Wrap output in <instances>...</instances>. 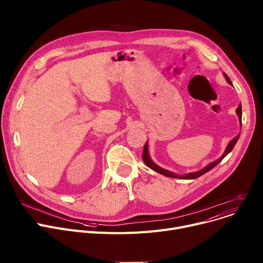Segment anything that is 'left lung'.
<instances>
[{
  "mask_svg": "<svg viewBox=\"0 0 263 263\" xmlns=\"http://www.w3.org/2000/svg\"><path fill=\"white\" fill-rule=\"evenodd\" d=\"M224 76H225V78H226V80H227V82H229L230 84H232V81L230 80V78H229V76H227L226 74H224ZM233 85V84H232ZM237 114H238V117H239V119H240V121H241V118H242V109H241V103L239 104V107L237 108ZM240 124L242 125V122H240ZM239 136H240V134H238L235 138H233L232 141L230 142V144L227 145V147H226V149H225V151H224V153H223V155L220 157L219 160H217V161H215V162H213V163H211L209 165H207L205 168H203L202 170H200V171H197V172H192V173H187V174H184V176H179V174H176V173H172V172H170V171H168V170H165V169H163V168H161V167H159L157 165H155L152 161H151V159H150V156H149V153H148V144L146 143L145 144V146H144V150H143V161H144V163L148 166V167H150L151 169H153L154 171H156V172H159V173H161V174H163V176H166V177H169V178H176V179H182V180H190V179H197V178H199V177H201L202 174H204V173H206L207 171H209L211 169H213L215 166H217L223 159L224 157L229 154L232 150H233V148L235 147V145H236V143H237V141L239 139Z\"/></svg>",
  "mask_w": 263,
  "mask_h": 263,
  "instance_id": "8db88e82",
  "label": "left lung"
}]
</instances>
